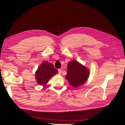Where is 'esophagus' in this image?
Here are the masks:
<instances>
[{
    "instance_id": "1",
    "label": "esophagus",
    "mask_w": 125,
    "mask_h": 125,
    "mask_svg": "<svg viewBox=\"0 0 125 125\" xmlns=\"http://www.w3.org/2000/svg\"><path fill=\"white\" fill-rule=\"evenodd\" d=\"M58 73H59V74H61V72H62V70H61V69H58Z\"/></svg>"
}]
</instances>
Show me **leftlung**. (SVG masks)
Masks as SVG:
<instances>
[{"label": "left lung", "mask_w": 125, "mask_h": 125, "mask_svg": "<svg viewBox=\"0 0 125 125\" xmlns=\"http://www.w3.org/2000/svg\"><path fill=\"white\" fill-rule=\"evenodd\" d=\"M66 79L74 87L83 84L90 76L89 69L77 60L70 61L67 65Z\"/></svg>", "instance_id": "obj_1"}]
</instances>
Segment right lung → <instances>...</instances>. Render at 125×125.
<instances>
[{"instance_id": "obj_1", "label": "right lung", "mask_w": 125, "mask_h": 125, "mask_svg": "<svg viewBox=\"0 0 125 125\" xmlns=\"http://www.w3.org/2000/svg\"><path fill=\"white\" fill-rule=\"evenodd\" d=\"M58 73V71L52 64L45 61L35 71V78L39 85L44 86L53 76Z\"/></svg>"}]
</instances>
